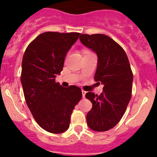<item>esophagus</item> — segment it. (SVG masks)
I'll return each instance as SVG.
<instances>
[{"label":"esophagus","mask_w":157,"mask_h":157,"mask_svg":"<svg viewBox=\"0 0 157 157\" xmlns=\"http://www.w3.org/2000/svg\"><path fill=\"white\" fill-rule=\"evenodd\" d=\"M82 98H85V94H86V91H84V90H82Z\"/></svg>","instance_id":"34e87169"}]
</instances>
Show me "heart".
I'll return each mask as SVG.
<instances>
[{
	"mask_svg": "<svg viewBox=\"0 0 157 157\" xmlns=\"http://www.w3.org/2000/svg\"><path fill=\"white\" fill-rule=\"evenodd\" d=\"M86 53H90V52H87V51H85V52H84V54H86Z\"/></svg>",
	"mask_w": 157,
	"mask_h": 157,
	"instance_id": "1",
	"label": "heart"
}]
</instances>
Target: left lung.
I'll return each mask as SVG.
<instances>
[{
	"label": "left lung",
	"mask_w": 157,
	"mask_h": 157,
	"mask_svg": "<svg viewBox=\"0 0 157 157\" xmlns=\"http://www.w3.org/2000/svg\"><path fill=\"white\" fill-rule=\"evenodd\" d=\"M83 45L98 55L94 80L104 86L100 95L87 92L86 98L92 103L86 114L91 129L105 132L115 127L122 118L132 96L133 75L124 50L104 34H82Z\"/></svg>",
	"instance_id": "obj_1"
}]
</instances>
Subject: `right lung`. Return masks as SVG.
<instances>
[{
	"mask_svg": "<svg viewBox=\"0 0 157 157\" xmlns=\"http://www.w3.org/2000/svg\"><path fill=\"white\" fill-rule=\"evenodd\" d=\"M81 33L46 32L29 44L22 58L21 83L25 101L41 128L55 134L68 129L71 115L82 98L81 89L55 82L67 53Z\"/></svg>",
	"mask_w": 157,
	"mask_h": 157,
	"instance_id": "right-lung-1",
	"label": "right lung"
}]
</instances>
